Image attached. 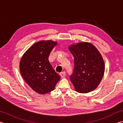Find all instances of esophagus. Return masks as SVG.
I'll list each match as a JSON object with an SVG mask.
<instances>
[{
  "label": "esophagus",
  "instance_id": "34e87169",
  "mask_svg": "<svg viewBox=\"0 0 123 123\" xmlns=\"http://www.w3.org/2000/svg\"><path fill=\"white\" fill-rule=\"evenodd\" d=\"M60 75H61V78H64L66 76V72H62L60 73Z\"/></svg>",
  "mask_w": 123,
  "mask_h": 123
}]
</instances>
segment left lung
I'll list each match as a JSON object with an SVG mask.
<instances>
[{
    "label": "left lung",
    "mask_w": 123,
    "mask_h": 123,
    "mask_svg": "<svg viewBox=\"0 0 123 123\" xmlns=\"http://www.w3.org/2000/svg\"><path fill=\"white\" fill-rule=\"evenodd\" d=\"M69 50L74 58V67L70 79L79 93H88L97 88L103 78L105 65L101 54L90 43L72 45Z\"/></svg>",
    "instance_id": "left-lung-1"
}]
</instances>
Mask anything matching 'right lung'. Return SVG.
<instances>
[{"label":"right lung","instance_id":"obj_1","mask_svg":"<svg viewBox=\"0 0 123 123\" xmlns=\"http://www.w3.org/2000/svg\"><path fill=\"white\" fill-rule=\"evenodd\" d=\"M56 42L39 41L32 45L20 61V73L33 90L41 94L53 91L60 79L49 61V55Z\"/></svg>","mask_w":123,"mask_h":123}]
</instances>
